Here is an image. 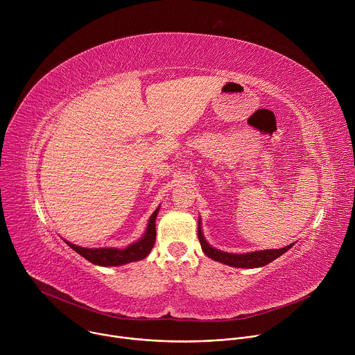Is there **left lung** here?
<instances>
[{
  "instance_id": "left-lung-1",
  "label": "left lung",
  "mask_w": 355,
  "mask_h": 355,
  "mask_svg": "<svg viewBox=\"0 0 355 355\" xmlns=\"http://www.w3.org/2000/svg\"><path fill=\"white\" fill-rule=\"evenodd\" d=\"M198 237L200 241L202 251L205 254L219 263H223L230 267H237V268H257V267H264L282 256L284 252L291 247H284L279 250H264V251H256V252H250V254H230V252H222L219 250L212 248L202 236L200 229L198 227Z\"/></svg>"
}]
</instances>
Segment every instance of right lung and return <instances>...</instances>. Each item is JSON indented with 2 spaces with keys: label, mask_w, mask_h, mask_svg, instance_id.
I'll return each mask as SVG.
<instances>
[{
  "label": "right lung",
  "mask_w": 355,
  "mask_h": 355,
  "mask_svg": "<svg viewBox=\"0 0 355 355\" xmlns=\"http://www.w3.org/2000/svg\"><path fill=\"white\" fill-rule=\"evenodd\" d=\"M157 212H159V209H156L155 214L150 216L148 226H147L144 236L137 243H133L123 250H119V248H84V247L71 244L69 241H66V243L76 252H78L80 256H83L85 260H88L92 264L110 267V266H122L126 263L139 261L148 254L151 247H153V244H155Z\"/></svg>",
  "instance_id": "add662e5"
}]
</instances>
